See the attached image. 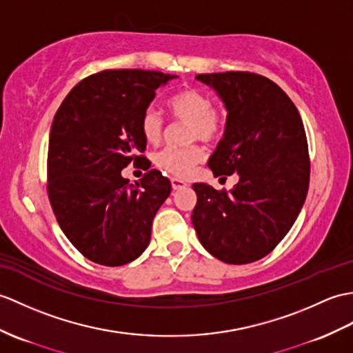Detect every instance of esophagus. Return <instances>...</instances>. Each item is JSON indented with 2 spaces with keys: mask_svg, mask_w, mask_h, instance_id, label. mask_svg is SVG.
I'll return each instance as SVG.
<instances>
[{
  "mask_svg": "<svg viewBox=\"0 0 353 353\" xmlns=\"http://www.w3.org/2000/svg\"><path fill=\"white\" fill-rule=\"evenodd\" d=\"M171 186H173V190H174V191H177V190H182V188H186V186H188V183H186V182H183V180H180V179L173 177V179H171Z\"/></svg>",
  "mask_w": 353,
  "mask_h": 353,
  "instance_id": "esophagus-1",
  "label": "esophagus"
}]
</instances>
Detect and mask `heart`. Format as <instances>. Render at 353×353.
<instances>
[{
	"label": "heart",
	"mask_w": 353,
	"mask_h": 353,
	"mask_svg": "<svg viewBox=\"0 0 353 353\" xmlns=\"http://www.w3.org/2000/svg\"><path fill=\"white\" fill-rule=\"evenodd\" d=\"M168 110L177 121L188 123V139L214 144L223 138L227 128L224 106L214 105L210 97L200 88L185 87L168 99ZM139 129L145 141L158 143L163 132V119L149 106L139 119ZM206 153L200 144L188 147H163L153 154V162L159 170L176 177H186L200 163Z\"/></svg>",
	"instance_id": "obj_1"
}]
</instances>
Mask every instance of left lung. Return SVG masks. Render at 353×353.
<instances>
[{"label":"left lung","instance_id":"8db88e82","mask_svg":"<svg viewBox=\"0 0 353 353\" xmlns=\"http://www.w3.org/2000/svg\"><path fill=\"white\" fill-rule=\"evenodd\" d=\"M227 106V128L208 165L239 174L230 191L194 183L192 224L212 256L230 265L263 259L288 234L305 201L310 154L304 123L274 81L251 72L200 73Z\"/></svg>","mask_w":353,"mask_h":353}]
</instances>
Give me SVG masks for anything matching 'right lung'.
<instances>
[{
  "instance_id": "obj_1",
  "label": "right lung",
  "mask_w": 353,
  "mask_h": 353,
  "mask_svg": "<svg viewBox=\"0 0 353 353\" xmlns=\"http://www.w3.org/2000/svg\"><path fill=\"white\" fill-rule=\"evenodd\" d=\"M170 78L141 69L97 72L79 81L55 112L46 162L49 203L65 237L97 265L121 266L141 256L171 192L158 170L134 185L121 177L130 162H147L139 119Z\"/></svg>"
}]
</instances>
